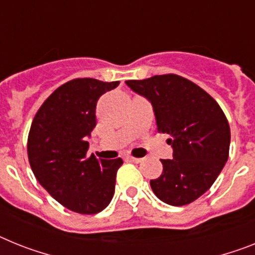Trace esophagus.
<instances>
[{
	"label": "esophagus",
	"instance_id": "obj_1",
	"mask_svg": "<svg viewBox=\"0 0 255 255\" xmlns=\"http://www.w3.org/2000/svg\"><path fill=\"white\" fill-rule=\"evenodd\" d=\"M127 159L131 160V162H133V163H140L141 160H142V158H136V157H132V155H128Z\"/></svg>",
	"mask_w": 255,
	"mask_h": 255
}]
</instances>
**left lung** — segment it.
I'll return each mask as SVG.
<instances>
[{"label": "left lung", "mask_w": 255, "mask_h": 255, "mask_svg": "<svg viewBox=\"0 0 255 255\" xmlns=\"http://www.w3.org/2000/svg\"><path fill=\"white\" fill-rule=\"evenodd\" d=\"M126 83L151 102L157 131L168 134L174 149L172 159H160L162 175L150 180L154 194L172 206L193 202L213 185L228 159L231 129L223 110L202 88L179 75Z\"/></svg>", "instance_id": "8db88e82"}]
</instances>
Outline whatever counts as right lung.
<instances>
[{
	"label": "right lung",
	"mask_w": 255,
	"mask_h": 255,
	"mask_svg": "<svg viewBox=\"0 0 255 255\" xmlns=\"http://www.w3.org/2000/svg\"><path fill=\"white\" fill-rule=\"evenodd\" d=\"M119 81L74 79L44 101L31 124L27 153L36 179L54 200L79 214H97L110 204L123 160L88 155L96 106Z\"/></svg>",
	"instance_id": "obj_1"
}]
</instances>
